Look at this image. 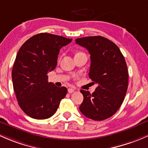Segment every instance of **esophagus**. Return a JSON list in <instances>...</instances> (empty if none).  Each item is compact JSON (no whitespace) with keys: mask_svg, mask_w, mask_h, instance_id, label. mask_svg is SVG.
I'll return each instance as SVG.
<instances>
[{"mask_svg":"<svg viewBox=\"0 0 148 148\" xmlns=\"http://www.w3.org/2000/svg\"><path fill=\"white\" fill-rule=\"evenodd\" d=\"M68 91V92H69V93H73V92H75V90L73 89V88H69Z\"/></svg>","mask_w":148,"mask_h":148,"instance_id":"34e87169","label":"esophagus"}]
</instances>
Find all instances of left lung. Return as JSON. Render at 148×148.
<instances>
[{
    "label": "left lung",
    "instance_id": "obj_1",
    "mask_svg": "<svg viewBox=\"0 0 148 148\" xmlns=\"http://www.w3.org/2000/svg\"><path fill=\"white\" fill-rule=\"evenodd\" d=\"M75 42L90 54L89 77L98 84L92 94L80 90L84 99L79 109L90 119H108L118 110L127 92L128 72L124 56L113 42L102 36L80 38Z\"/></svg>",
    "mask_w": 148,
    "mask_h": 148
}]
</instances>
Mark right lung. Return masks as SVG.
<instances>
[{
  "label": "right lung",
  "instance_id": "obj_1",
  "mask_svg": "<svg viewBox=\"0 0 148 148\" xmlns=\"http://www.w3.org/2000/svg\"><path fill=\"white\" fill-rule=\"evenodd\" d=\"M72 39L47 33L35 35L18 51L12 70V80L18 105L30 118L43 120L57 111L67 88L48 83V72L57 65L58 55Z\"/></svg>",
  "mask_w": 148,
  "mask_h": 148
}]
</instances>
